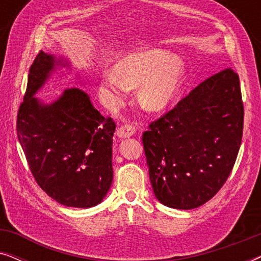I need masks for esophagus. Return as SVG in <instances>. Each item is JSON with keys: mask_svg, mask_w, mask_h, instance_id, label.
Listing matches in <instances>:
<instances>
[{"mask_svg": "<svg viewBox=\"0 0 261 261\" xmlns=\"http://www.w3.org/2000/svg\"><path fill=\"white\" fill-rule=\"evenodd\" d=\"M135 132H137V128H135L133 123H124L119 128L117 134H119V137L121 138H128L130 137V135H133Z\"/></svg>", "mask_w": 261, "mask_h": 261, "instance_id": "obj_1", "label": "esophagus"}]
</instances>
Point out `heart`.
<instances>
[{
  "instance_id": "obj_1",
  "label": "heart",
  "mask_w": 261,
  "mask_h": 261,
  "mask_svg": "<svg viewBox=\"0 0 261 261\" xmlns=\"http://www.w3.org/2000/svg\"><path fill=\"white\" fill-rule=\"evenodd\" d=\"M183 62L162 49H147L124 57L114 73H105L102 87L108 101L117 105L126 89L141 85L139 99L148 110H160L176 96L183 77Z\"/></svg>"
}]
</instances>
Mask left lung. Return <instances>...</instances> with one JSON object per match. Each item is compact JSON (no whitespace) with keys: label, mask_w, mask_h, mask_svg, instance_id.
I'll return each instance as SVG.
<instances>
[{"label":"left lung","mask_w":261,"mask_h":261,"mask_svg":"<svg viewBox=\"0 0 261 261\" xmlns=\"http://www.w3.org/2000/svg\"><path fill=\"white\" fill-rule=\"evenodd\" d=\"M242 132L240 81L227 67L192 89L142 134L158 201L188 210L212 199L233 170Z\"/></svg>","instance_id":"8db88e82"}]
</instances>
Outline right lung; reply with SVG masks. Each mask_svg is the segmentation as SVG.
I'll use <instances>...</instances> for the list:
<instances>
[{
  "label": "right lung",
  "instance_id": "obj_1",
  "mask_svg": "<svg viewBox=\"0 0 261 261\" xmlns=\"http://www.w3.org/2000/svg\"><path fill=\"white\" fill-rule=\"evenodd\" d=\"M55 63L53 56L40 51L30 67L17 112V138L35 181L49 197L66 206L90 208L112 185L116 126L80 89L65 90L51 106L33 97Z\"/></svg>",
  "mask_w": 261,
  "mask_h": 261
}]
</instances>
